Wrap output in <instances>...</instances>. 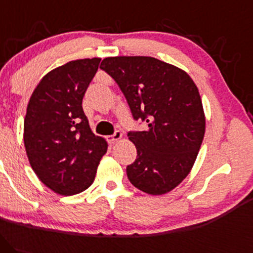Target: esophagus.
I'll list each match as a JSON object with an SVG mask.
<instances>
[{
    "label": "esophagus",
    "mask_w": 253,
    "mask_h": 253,
    "mask_svg": "<svg viewBox=\"0 0 253 253\" xmlns=\"http://www.w3.org/2000/svg\"><path fill=\"white\" fill-rule=\"evenodd\" d=\"M122 132L121 131H115V134L111 135V136H107V141H109V143H115L116 141L121 140L122 138Z\"/></svg>",
    "instance_id": "1"
}]
</instances>
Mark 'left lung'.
I'll use <instances>...</instances> for the list:
<instances>
[{
	"label": "left lung",
	"mask_w": 253,
	"mask_h": 253,
	"mask_svg": "<svg viewBox=\"0 0 253 253\" xmlns=\"http://www.w3.org/2000/svg\"><path fill=\"white\" fill-rule=\"evenodd\" d=\"M100 69L116 81L143 131H129L137 157L130 183L150 195L171 191L189 174L201 148L206 119L197 87L185 72L153 57H107Z\"/></svg>",
	"instance_id": "left-lung-1"
}]
</instances>
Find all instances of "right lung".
Instances as JSON below:
<instances>
[{
	"instance_id": "right-lung-1",
	"label": "right lung",
	"mask_w": 253,
	"mask_h": 253,
	"mask_svg": "<svg viewBox=\"0 0 253 253\" xmlns=\"http://www.w3.org/2000/svg\"><path fill=\"white\" fill-rule=\"evenodd\" d=\"M100 58L76 59L42 79L27 105L24 142L28 160L42 183L72 196L93 183L107 150L90 130L82 99Z\"/></svg>"
}]
</instances>
